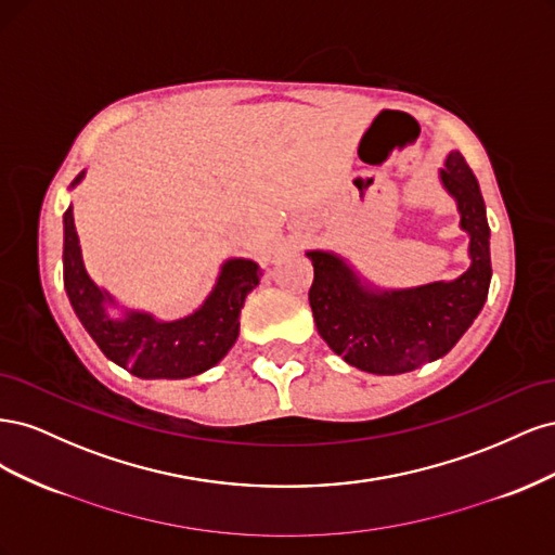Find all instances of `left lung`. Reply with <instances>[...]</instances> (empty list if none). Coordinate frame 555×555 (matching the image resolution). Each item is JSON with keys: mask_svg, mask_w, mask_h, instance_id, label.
Here are the masks:
<instances>
[{"mask_svg": "<svg viewBox=\"0 0 555 555\" xmlns=\"http://www.w3.org/2000/svg\"><path fill=\"white\" fill-rule=\"evenodd\" d=\"M444 190L456 198L461 227L469 233V268L451 282L414 289H373L331 251L312 249L310 308L326 345L349 365L375 375L410 373L444 357L486 304L491 284V229L479 182L465 157L449 153L440 169Z\"/></svg>", "mask_w": 555, "mask_h": 555, "instance_id": "left-lung-1", "label": "left lung"}]
</instances>
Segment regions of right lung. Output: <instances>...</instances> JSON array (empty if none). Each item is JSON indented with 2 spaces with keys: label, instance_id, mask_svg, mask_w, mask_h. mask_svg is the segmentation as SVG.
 Segmentation results:
<instances>
[{
  "label": "right lung",
  "instance_id": "add662e5",
  "mask_svg": "<svg viewBox=\"0 0 555 555\" xmlns=\"http://www.w3.org/2000/svg\"><path fill=\"white\" fill-rule=\"evenodd\" d=\"M80 173L72 188L82 180ZM261 268L249 259H229L215 289L194 314L159 322L147 312H125L113 319L111 294L90 280L78 245L72 206L64 212V289L80 324L104 354L143 379H182L220 363L238 338L245 296L257 287Z\"/></svg>",
  "mask_w": 555,
  "mask_h": 555
}]
</instances>
